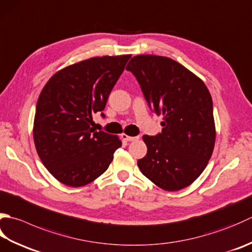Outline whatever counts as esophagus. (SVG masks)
Returning <instances> with one entry per match:
<instances>
[{"label": "esophagus", "instance_id": "obj_1", "mask_svg": "<svg viewBox=\"0 0 252 252\" xmlns=\"http://www.w3.org/2000/svg\"><path fill=\"white\" fill-rule=\"evenodd\" d=\"M121 137H122V140H125L126 142H132V141L137 140V136H129V135L125 134V133H123V134L121 135Z\"/></svg>", "mask_w": 252, "mask_h": 252}]
</instances>
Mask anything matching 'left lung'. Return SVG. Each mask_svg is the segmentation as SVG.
Wrapping results in <instances>:
<instances>
[{
  "mask_svg": "<svg viewBox=\"0 0 252 252\" xmlns=\"http://www.w3.org/2000/svg\"><path fill=\"white\" fill-rule=\"evenodd\" d=\"M126 70L139 82L150 109L164 116L160 133L143 135L147 153L137 160L139 168L161 189H184L205 169L214 150L210 92L188 68L166 57H133Z\"/></svg>",
  "mask_w": 252,
  "mask_h": 252,
  "instance_id": "1",
  "label": "left lung"
}]
</instances>
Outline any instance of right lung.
I'll return each instance as SVG.
<instances>
[{"mask_svg":"<svg viewBox=\"0 0 252 252\" xmlns=\"http://www.w3.org/2000/svg\"><path fill=\"white\" fill-rule=\"evenodd\" d=\"M130 54L91 58L64 67L38 98L33 141L49 172L62 184L82 187L105 172L122 145L117 135L93 127Z\"/></svg>","mask_w":252,"mask_h":252,"instance_id":"1","label":"right lung"}]
</instances>
